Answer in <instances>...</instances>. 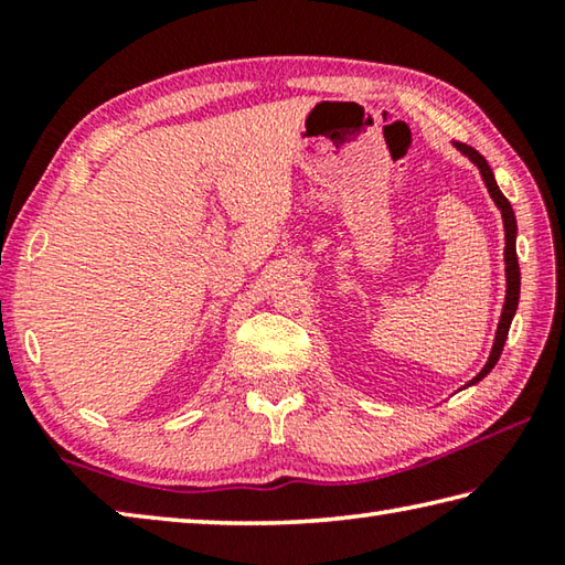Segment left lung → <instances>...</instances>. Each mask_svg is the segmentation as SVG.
I'll list each match as a JSON object with an SVG mask.
<instances>
[{"instance_id": "1", "label": "left lung", "mask_w": 565, "mask_h": 565, "mask_svg": "<svg viewBox=\"0 0 565 565\" xmlns=\"http://www.w3.org/2000/svg\"><path fill=\"white\" fill-rule=\"evenodd\" d=\"M458 151H463V154L473 161V164L481 169V177L486 181V189H489L491 199L495 202V206L501 209V216H503V228H505V303H503V313H501V321H499V331H495V341H493V349H491V356L486 361V366L481 369V374H478L471 384L476 381H481L489 371L495 366V361L501 359V351H503V343L505 337H509V329H511V321H513V313L519 309V294H521V269H519V256H515V216H513V209L511 202L501 194L499 184H495L493 179V171L489 167V161H486L481 154L473 147H466V145H456Z\"/></svg>"}]
</instances>
